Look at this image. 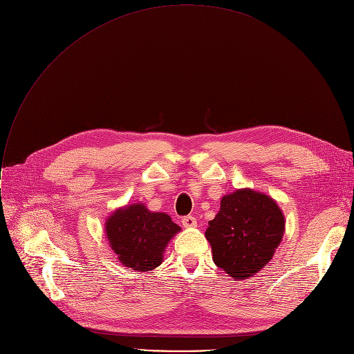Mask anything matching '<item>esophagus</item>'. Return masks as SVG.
I'll return each mask as SVG.
<instances>
[{
    "instance_id": "1",
    "label": "esophagus",
    "mask_w": 354,
    "mask_h": 354,
    "mask_svg": "<svg viewBox=\"0 0 354 354\" xmlns=\"http://www.w3.org/2000/svg\"><path fill=\"white\" fill-rule=\"evenodd\" d=\"M182 225L185 228H194L197 225V221L193 216H186V217L182 218Z\"/></svg>"
}]
</instances>
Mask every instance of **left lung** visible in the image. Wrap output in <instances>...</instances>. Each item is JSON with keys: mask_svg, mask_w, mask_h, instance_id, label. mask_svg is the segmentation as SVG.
I'll list each match as a JSON object with an SVG mask.
<instances>
[{"mask_svg": "<svg viewBox=\"0 0 354 354\" xmlns=\"http://www.w3.org/2000/svg\"><path fill=\"white\" fill-rule=\"evenodd\" d=\"M284 225L280 207L265 193L245 187L223 196L206 230L216 266L236 280L257 274L273 258Z\"/></svg>", "mask_w": 354, "mask_h": 354, "instance_id": "8db88e82", "label": "left lung"}]
</instances>
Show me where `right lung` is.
<instances>
[{
    "mask_svg": "<svg viewBox=\"0 0 354 354\" xmlns=\"http://www.w3.org/2000/svg\"><path fill=\"white\" fill-rule=\"evenodd\" d=\"M105 231L122 265L147 272L162 263L165 248L180 227L168 214L153 213L142 203H134L113 212Z\"/></svg>",
    "mask_w": 354,
    "mask_h": 354,
    "instance_id": "obj_1",
    "label": "right lung"
}]
</instances>
